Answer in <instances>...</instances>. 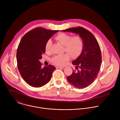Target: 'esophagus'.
Segmentation results:
<instances>
[{
    "instance_id": "obj_1",
    "label": "esophagus",
    "mask_w": 120,
    "mask_h": 120,
    "mask_svg": "<svg viewBox=\"0 0 120 120\" xmlns=\"http://www.w3.org/2000/svg\"><path fill=\"white\" fill-rule=\"evenodd\" d=\"M56 68H57V69H58V68H59V69H63V68H64V66H56Z\"/></svg>"
}]
</instances>
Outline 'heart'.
Wrapping results in <instances>:
<instances>
[{
    "label": "heart",
    "instance_id": "b5f03b06",
    "mask_svg": "<svg viewBox=\"0 0 120 120\" xmlns=\"http://www.w3.org/2000/svg\"><path fill=\"white\" fill-rule=\"evenodd\" d=\"M55 39L64 45V52L68 53L54 56L51 60L55 64L58 66L63 65L66 61L69 60L70 55L72 57L75 58L81 54L83 47V41L80 36L76 35L71 37L69 34L60 33L55 37ZM51 45L52 42L48 40L45 45L46 53L50 52Z\"/></svg>",
    "mask_w": 120,
    "mask_h": 120
}]
</instances>
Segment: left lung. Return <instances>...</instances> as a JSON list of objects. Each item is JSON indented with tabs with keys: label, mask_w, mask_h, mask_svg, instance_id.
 <instances>
[{
	"label": "left lung",
	"mask_w": 120,
	"mask_h": 120,
	"mask_svg": "<svg viewBox=\"0 0 120 120\" xmlns=\"http://www.w3.org/2000/svg\"><path fill=\"white\" fill-rule=\"evenodd\" d=\"M62 31L79 34L82 39V52L72 62L76 69L73 70V73L67 77V79L75 87L84 88L94 82L100 71L101 55L99 45L93 34L82 27L70 28Z\"/></svg>",
	"instance_id": "8db88e82"
}]
</instances>
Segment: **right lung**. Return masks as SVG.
<instances>
[{"instance_id":"add662e5","label":"right lung","mask_w":120,"mask_h":120,"mask_svg":"<svg viewBox=\"0 0 120 120\" xmlns=\"http://www.w3.org/2000/svg\"><path fill=\"white\" fill-rule=\"evenodd\" d=\"M57 32L37 27L26 33L20 40L16 52L18 68L24 80L32 87L46 84L56 69L50 64L42 68L39 60L45 53L47 41Z\"/></svg>"}]
</instances>
